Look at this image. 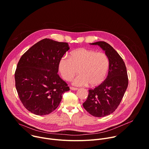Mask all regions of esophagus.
Instances as JSON below:
<instances>
[{
  "mask_svg": "<svg viewBox=\"0 0 149 149\" xmlns=\"http://www.w3.org/2000/svg\"><path fill=\"white\" fill-rule=\"evenodd\" d=\"M70 89H71V90H73V91H77V90H78V88H75V87H70Z\"/></svg>",
  "mask_w": 149,
  "mask_h": 149,
  "instance_id": "1",
  "label": "esophagus"
}]
</instances>
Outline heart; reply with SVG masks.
Segmentation results:
<instances>
[{
    "label": "heart",
    "instance_id": "b5f03b06",
    "mask_svg": "<svg viewBox=\"0 0 149 149\" xmlns=\"http://www.w3.org/2000/svg\"><path fill=\"white\" fill-rule=\"evenodd\" d=\"M109 66L105 54L84 48L72 52L70 58L62 56L58 64L61 76L67 81L71 79L78 70L79 75L72 81L74 86L78 87L88 84L90 87L99 86L107 77Z\"/></svg>",
    "mask_w": 149,
    "mask_h": 149
}]
</instances>
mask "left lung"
Segmentation results:
<instances>
[{
	"instance_id": "obj_1",
	"label": "left lung",
	"mask_w": 149,
	"mask_h": 149,
	"mask_svg": "<svg viewBox=\"0 0 149 149\" xmlns=\"http://www.w3.org/2000/svg\"><path fill=\"white\" fill-rule=\"evenodd\" d=\"M90 44L98 45L105 51L110 66L107 78L98 87L88 90L87 99L82 105L91 115L102 117L117 109L128 87V76L122 58L110 44L104 41Z\"/></svg>"
}]
</instances>
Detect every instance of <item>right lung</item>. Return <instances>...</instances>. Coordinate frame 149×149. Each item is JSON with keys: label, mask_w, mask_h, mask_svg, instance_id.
Segmentation results:
<instances>
[{"label": "right lung", "mask_w": 149, "mask_h": 149, "mask_svg": "<svg viewBox=\"0 0 149 149\" xmlns=\"http://www.w3.org/2000/svg\"><path fill=\"white\" fill-rule=\"evenodd\" d=\"M69 49L67 42L45 38L20 58L15 73V86L20 100L31 113L50 114L58 107L62 95L70 90L57 74L59 61Z\"/></svg>", "instance_id": "obj_1"}]
</instances>
